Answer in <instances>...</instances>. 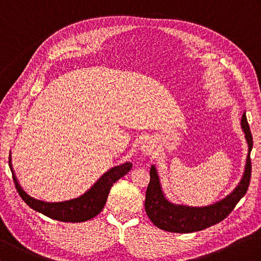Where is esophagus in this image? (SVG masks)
Here are the masks:
<instances>
[{
	"label": "esophagus",
	"mask_w": 261,
	"mask_h": 261,
	"mask_svg": "<svg viewBox=\"0 0 261 261\" xmlns=\"http://www.w3.org/2000/svg\"><path fill=\"white\" fill-rule=\"evenodd\" d=\"M142 153H151L153 150V145H152V141L150 140H145L142 142V145L140 147Z\"/></svg>",
	"instance_id": "1"
}]
</instances>
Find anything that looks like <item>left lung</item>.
Segmentation results:
<instances>
[{
  "label": "left lung",
  "mask_w": 261,
  "mask_h": 261,
  "mask_svg": "<svg viewBox=\"0 0 261 261\" xmlns=\"http://www.w3.org/2000/svg\"><path fill=\"white\" fill-rule=\"evenodd\" d=\"M241 129L248 145L245 170L234 190L229 195L213 204L205 206H192L173 202L166 196L156 166H151L150 182L146 193L145 208L149 219L157 228L176 233H191L221 222L232 212L237 203L247 193L251 176L250 152L252 149V136L246 113L242 115Z\"/></svg>",
  "instance_id": "8db88e82"
}]
</instances>
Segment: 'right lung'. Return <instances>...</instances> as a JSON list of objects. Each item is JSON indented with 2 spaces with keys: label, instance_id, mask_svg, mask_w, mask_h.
Here are the masks:
<instances>
[{
  "label": "right lung",
  "instance_id": "obj_1",
  "mask_svg": "<svg viewBox=\"0 0 261 261\" xmlns=\"http://www.w3.org/2000/svg\"><path fill=\"white\" fill-rule=\"evenodd\" d=\"M9 165L11 171H12L16 191H18L21 198L27 203V205H29L32 210L50 219L62 221V222L73 223L85 222V221L91 220L94 216L101 213L105 203H107L111 187L113 186L114 182H116V180H119L121 177L129 173V170L132 168V164L129 162L114 166L108 171H105L81 196L63 202H46L42 201V199L32 197L22 188L14 173L11 151Z\"/></svg>",
  "mask_w": 261,
  "mask_h": 261
}]
</instances>
